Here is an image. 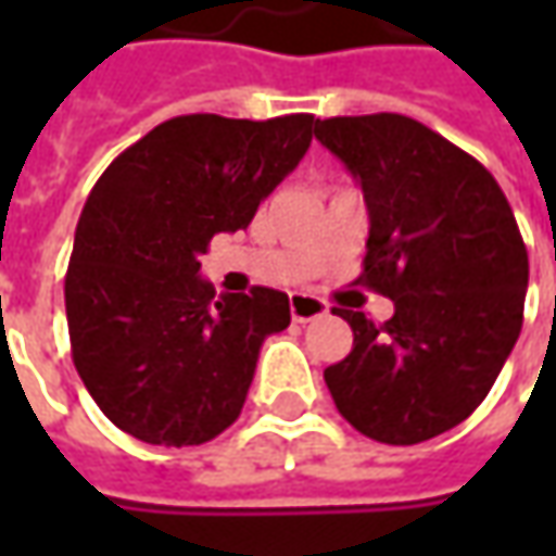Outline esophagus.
I'll use <instances>...</instances> for the list:
<instances>
[{
    "instance_id": "esophagus-1",
    "label": "esophagus",
    "mask_w": 556,
    "mask_h": 556,
    "mask_svg": "<svg viewBox=\"0 0 556 556\" xmlns=\"http://www.w3.org/2000/svg\"><path fill=\"white\" fill-rule=\"evenodd\" d=\"M328 312V306L312 296V293H290V318L293 321H312V318H321Z\"/></svg>"
}]
</instances>
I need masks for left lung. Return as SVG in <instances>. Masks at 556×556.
<instances>
[{"label": "left lung", "instance_id": "8db88e82", "mask_svg": "<svg viewBox=\"0 0 556 556\" xmlns=\"http://www.w3.org/2000/svg\"><path fill=\"white\" fill-rule=\"evenodd\" d=\"M315 139L362 185L368 244L358 285L393 318L333 309L353 353L325 368L337 412L387 445L433 439L489 395L523 328L529 256L492 173L402 114L331 117Z\"/></svg>", "mask_w": 556, "mask_h": 556}]
</instances>
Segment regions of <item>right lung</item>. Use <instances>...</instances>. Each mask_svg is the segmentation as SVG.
Instances as JSON below:
<instances>
[{
  "label": "right lung",
  "mask_w": 556,
  "mask_h": 556,
  "mask_svg": "<svg viewBox=\"0 0 556 556\" xmlns=\"http://www.w3.org/2000/svg\"><path fill=\"white\" fill-rule=\"evenodd\" d=\"M315 123L173 117L101 173L76 225L64 306L76 371L123 433L182 448L238 420L290 300L271 288L216 296L201 253L250 225L309 151Z\"/></svg>",
  "instance_id": "1"
}]
</instances>
